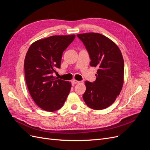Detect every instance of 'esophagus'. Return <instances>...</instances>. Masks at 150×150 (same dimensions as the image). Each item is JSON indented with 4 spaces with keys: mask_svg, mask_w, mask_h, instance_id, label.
<instances>
[{
    "mask_svg": "<svg viewBox=\"0 0 150 150\" xmlns=\"http://www.w3.org/2000/svg\"><path fill=\"white\" fill-rule=\"evenodd\" d=\"M80 83V81H76V80H75V79H74V80H72V84H73V85L76 84H78V83Z\"/></svg>",
    "mask_w": 150,
    "mask_h": 150,
    "instance_id": "obj_1",
    "label": "esophagus"
}]
</instances>
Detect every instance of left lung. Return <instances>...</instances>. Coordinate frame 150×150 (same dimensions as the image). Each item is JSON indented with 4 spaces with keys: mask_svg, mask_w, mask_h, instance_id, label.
Returning a JSON list of instances; mask_svg holds the SVG:
<instances>
[{
    "mask_svg": "<svg viewBox=\"0 0 150 150\" xmlns=\"http://www.w3.org/2000/svg\"><path fill=\"white\" fill-rule=\"evenodd\" d=\"M91 59L90 66L99 69L93 83L85 81L83 98L87 106L96 110L105 109L115 102L124 83V60L118 46L99 33L78 34Z\"/></svg>",
    "mask_w": 150,
    "mask_h": 150,
    "instance_id": "obj_1",
    "label": "left lung"
}]
</instances>
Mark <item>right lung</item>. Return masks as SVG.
I'll use <instances>...</instances> for the list:
<instances>
[{
  "label": "right lung",
  "instance_id": "obj_1",
  "mask_svg": "<svg viewBox=\"0 0 150 150\" xmlns=\"http://www.w3.org/2000/svg\"><path fill=\"white\" fill-rule=\"evenodd\" d=\"M76 35H52L30 45L24 60L25 79L30 96L37 105L49 112L63 106L71 88L69 81L52 76L61 67L62 53Z\"/></svg>",
  "mask_w": 150,
  "mask_h": 150
}]
</instances>
